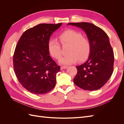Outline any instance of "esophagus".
Returning a JSON list of instances; mask_svg holds the SVG:
<instances>
[{
  "instance_id": "34e87169",
  "label": "esophagus",
  "mask_w": 124,
  "mask_h": 124,
  "mask_svg": "<svg viewBox=\"0 0 124 124\" xmlns=\"http://www.w3.org/2000/svg\"><path fill=\"white\" fill-rule=\"evenodd\" d=\"M67 68H68V67L67 66H61V70H63V69H67Z\"/></svg>"
}]
</instances>
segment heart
Wrapping results in <instances>:
<instances>
[{"mask_svg": "<svg viewBox=\"0 0 124 124\" xmlns=\"http://www.w3.org/2000/svg\"><path fill=\"white\" fill-rule=\"evenodd\" d=\"M58 39L62 46H69L67 52L68 54L60 58V63L68 65L76 62L78 60L79 62L83 61L88 57L91 50V44L80 32L72 29L66 30L59 35ZM47 47L53 58L58 59L61 57V48L57 41L50 40Z\"/></svg>", "mask_w": 124, "mask_h": 124, "instance_id": "1", "label": "heart"}]
</instances>
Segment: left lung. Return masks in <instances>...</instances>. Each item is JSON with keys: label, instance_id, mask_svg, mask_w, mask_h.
<instances>
[{"label": "left lung", "instance_id": "obj_1", "mask_svg": "<svg viewBox=\"0 0 124 124\" xmlns=\"http://www.w3.org/2000/svg\"><path fill=\"white\" fill-rule=\"evenodd\" d=\"M85 31L91 44L89 55L83 64L77 66L74 84L86 91L99 89L109 80L113 71L114 53L109 38L102 29L90 23H70Z\"/></svg>", "mask_w": 124, "mask_h": 124}]
</instances>
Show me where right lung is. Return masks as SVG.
<instances>
[{
  "instance_id": "obj_1",
  "label": "right lung",
  "mask_w": 124,
  "mask_h": 124,
  "mask_svg": "<svg viewBox=\"0 0 124 124\" xmlns=\"http://www.w3.org/2000/svg\"><path fill=\"white\" fill-rule=\"evenodd\" d=\"M62 25L40 24L26 31L18 41L13 55L14 70L21 84L32 93H46L56 85L61 67L50 56L47 43Z\"/></svg>"
}]
</instances>
